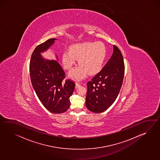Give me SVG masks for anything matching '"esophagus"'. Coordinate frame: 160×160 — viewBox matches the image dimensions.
<instances>
[{"label": "esophagus", "instance_id": "obj_1", "mask_svg": "<svg viewBox=\"0 0 160 160\" xmlns=\"http://www.w3.org/2000/svg\"><path fill=\"white\" fill-rule=\"evenodd\" d=\"M80 84L78 82H76V88H78V87H80Z\"/></svg>", "mask_w": 160, "mask_h": 160}]
</instances>
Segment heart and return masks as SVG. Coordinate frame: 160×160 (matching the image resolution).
I'll list each match as a JSON object with an SVG mask.
<instances>
[{
  "label": "heart",
  "instance_id": "heart-1",
  "mask_svg": "<svg viewBox=\"0 0 160 160\" xmlns=\"http://www.w3.org/2000/svg\"><path fill=\"white\" fill-rule=\"evenodd\" d=\"M106 56V48L101 42H84L73 45L69 52L65 51L62 61L66 69H70L78 60L80 67L73 69L69 76L76 80H80L89 75H95L100 71Z\"/></svg>",
  "mask_w": 160,
  "mask_h": 160
}]
</instances>
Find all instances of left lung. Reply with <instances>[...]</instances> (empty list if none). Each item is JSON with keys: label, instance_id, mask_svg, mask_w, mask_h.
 <instances>
[{"label": "left lung", "instance_id": "8db88e82", "mask_svg": "<svg viewBox=\"0 0 160 160\" xmlns=\"http://www.w3.org/2000/svg\"><path fill=\"white\" fill-rule=\"evenodd\" d=\"M102 71L87 83L85 105L95 113L103 112L114 103L124 78L123 58L117 46Z\"/></svg>", "mask_w": 160, "mask_h": 160}]
</instances>
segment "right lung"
Segmentation results:
<instances>
[{
  "label": "right lung",
  "mask_w": 160,
  "mask_h": 160,
  "mask_svg": "<svg viewBox=\"0 0 160 160\" xmlns=\"http://www.w3.org/2000/svg\"><path fill=\"white\" fill-rule=\"evenodd\" d=\"M55 40L48 39L36 47L30 62V75L32 87L43 106L50 112L61 114L69 108V98L75 84L70 80L64 82L65 72L58 61L45 59L41 54L50 48Z\"/></svg>",
  "instance_id": "right-lung-1"
}]
</instances>
